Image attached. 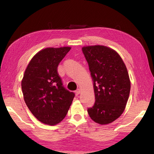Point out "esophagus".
<instances>
[{
    "label": "esophagus",
    "mask_w": 154,
    "mask_h": 154,
    "mask_svg": "<svg viewBox=\"0 0 154 154\" xmlns=\"http://www.w3.org/2000/svg\"><path fill=\"white\" fill-rule=\"evenodd\" d=\"M75 94H76V96H78L80 94V90L79 89H77L76 91H75Z\"/></svg>",
    "instance_id": "34e87169"
}]
</instances>
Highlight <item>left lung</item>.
Masks as SVG:
<instances>
[{"label": "left lung", "instance_id": "8db88e82", "mask_svg": "<svg viewBox=\"0 0 154 154\" xmlns=\"http://www.w3.org/2000/svg\"><path fill=\"white\" fill-rule=\"evenodd\" d=\"M82 51L89 65L95 94V103L88 109V114L99 124H110L123 113L129 97L126 66L119 54L108 47H83Z\"/></svg>", "mask_w": 154, "mask_h": 154}]
</instances>
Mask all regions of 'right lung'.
Returning <instances> with one entry per match:
<instances>
[{
	"instance_id": "obj_1",
	"label": "right lung",
	"mask_w": 154,
	"mask_h": 154,
	"mask_svg": "<svg viewBox=\"0 0 154 154\" xmlns=\"http://www.w3.org/2000/svg\"><path fill=\"white\" fill-rule=\"evenodd\" d=\"M71 48H48L38 51L26 69L22 90L26 104L38 121L51 126L66 116L75 94L64 87L58 66Z\"/></svg>"
}]
</instances>
